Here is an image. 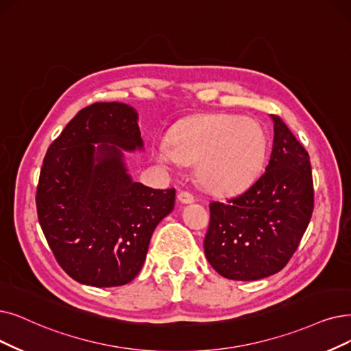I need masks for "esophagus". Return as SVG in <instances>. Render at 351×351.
Wrapping results in <instances>:
<instances>
[{"label": "esophagus", "mask_w": 351, "mask_h": 351, "mask_svg": "<svg viewBox=\"0 0 351 351\" xmlns=\"http://www.w3.org/2000/svg\"><path fill=\"white\" fill-rule=\"evenodd\" d=\"M177 197H178V202L183 203V204H190V203L194 202V195L189 191H180Z\"/></svg>", "instance_id": "esophagus-1"}]
</instances>
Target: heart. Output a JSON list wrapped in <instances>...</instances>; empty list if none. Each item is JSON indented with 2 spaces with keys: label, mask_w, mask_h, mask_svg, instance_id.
<instances>
[{
  "label": "heart",
  "mask_w": 351,
  "mask_h": 351,
  "mask_svg": "<svg viewBox=\"0 0 351 351\" xmlns=\"http://www.w3.org/2000/svg\"><path fill=\"white\" fill-rule=\"evenodd\" d=\"M268 143L261 125L237 115H204L181 122L170 141L154 144L156 157L168 164L195 162V177L208 191L233 194L259 177Z\"/></svg>",
  "instance_id": "heart-1"
}]
</instances>
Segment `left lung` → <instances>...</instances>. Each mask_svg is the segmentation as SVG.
Returning a JSON list of instances; mask_svg holds the SVG:
<instances>
[{
    "label": "left lung",
    "mask_w": 351,
    "mask_h": 351,
    "mask_svg": "<svg viewBox=\"0 0 351 351\" xmlns=\"http://www.w3.org/2000/svg\"><path fill=\"white\" fill-rule=\"evenodd\" d=\"M272 119L274 145L265 173L236 197L210 203L204 254L216 272L233 281L281 271L313 215L310 156L281 118Z\"/></svg>",
    "instance_id": "left-lung-1"
}]
</instances>
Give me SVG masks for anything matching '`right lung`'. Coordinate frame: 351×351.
Returning a JSON list of instances; mask_svg holds the SVG:
<instances>
[{
    "instance_id": "add662e5",
    "label": "right lung",
    "mask_w": 351,
    "mask_h": 351,
    "mask_svg": "<svg viewBox=\"0 0 351 351\" xmlns=\"http://www.w3.org/2000/svg\"><path fill=\"white\" fill-rule=\"evenodd\" d=\"M143 145L134 108L96 102L82 109L47 149L37 216L56 261L80 284L131 282L143 268L154 229L174 208L176 189H151L128 174L120 148Z\"/></svg>"
}]
</instances>
